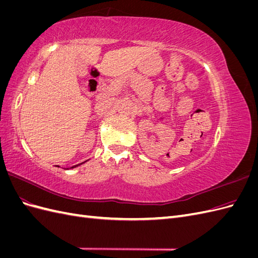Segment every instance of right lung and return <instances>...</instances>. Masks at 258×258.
Returning <instances> with one entry per match:
<instances>
[{"mask_svg":"<svg viewBox=\"0 0 258 258\" xmlns=\"http://www.w3.org/2000/svg\"><path fill=\"white\" fill-rule=\"evenodd\" d=\"M85 162V161H84ZM84 162H82V163H79V165H75V166H73V167H71V168H70V169H73V168H76V167H79V166H81V165H83V163ZM69 169V168H68Z\"/></svg>","mask_w":258,"mask_h":258,"instance_id":"add662e5","label":"right lung"}]
</instances>
